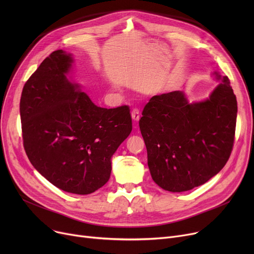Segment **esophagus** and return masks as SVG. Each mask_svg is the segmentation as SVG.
Returning <instances> with one entry per match:
<instances>
[{
    "label": "esophagus",
    "instance_id": "obj_1",
    "mask_svg": "<svg viewBox=\"0 0 254 254\" xmlns=\"http://www.w3.org/2000/svg\"><path fill=\"white\" fill-rule=\"evenodd\" d=\"M131 118H132V120H134V123H137V122H139V119H140V111L138 110V109H132L131 110Z\"/></svg>",
    "mask_w": 254,
    "mask_h": 254
}]
</instances>
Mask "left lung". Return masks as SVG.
<instances>
[{"label":"left lung","mask_w":254,"mask_h":254,"mask_svg":"<svg viewBox=\"0 0 254 254\" xmlns=\"http://www.w3.org/2000/svg\"><path fill=\"white\" fill-rule=\"evenodd\" d=\"M218 85L203 101L190 102L183 90L153 96L139 127L153 181L182 192L203 185L220 172L231 155L237 100L230 80L212 73Z\"/></svg>","instance_id":"1"}]
</instances>
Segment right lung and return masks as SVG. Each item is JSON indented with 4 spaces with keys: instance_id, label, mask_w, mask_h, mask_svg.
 <instances>
[{
    "instance_id": "right-lung-1",
    "label": "right lung",
    "mask_w": 254,
    "mask_h": 254,
    "mask_svg": "<svg viewBox=\"0 0 254 254\" xmlns=\"http://www.w3.org/2000/svg\"><path fill=\"white\" fill-rule=\"evenodd\" d=\"M72 53L46 58L23 86V146L34 168L60 190L89 194L108 182L111 159L130 134L127 106L107 109L92 103L70 76Z\"/></svg>"
}]
</instances>
